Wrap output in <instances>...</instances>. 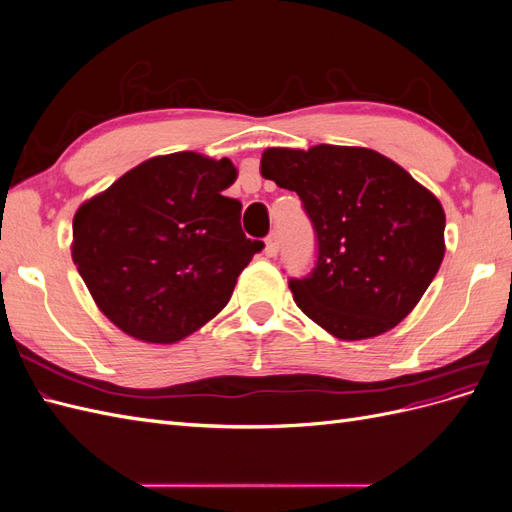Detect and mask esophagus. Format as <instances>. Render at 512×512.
Instances as JSON below:
<instances>
[{
  "mask_svg": "<svg viewBox=\"0 0 512 512\" xmlns=\"http://www.w3.org/2000/svg\"><path fill=\"white\" fill-rule=\"evenodd\" d=\"M277 252H280V235H277V232H271L265 241V254L273 258L277 256Z\"/></svg>",
  "mask_w": 512,
  "mask_h": 512,
  "instance_id": "esophagus-1",
  "label": "esophagus"
}]
</instances>
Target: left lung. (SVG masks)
Masks as SVG:
<instances>
[{
	"label": "left lung",
	"instance_id": "left-lung-1",
	"mask_svg": "<svg viewBox=\"0 0 512 512\" xmlns=\"http://www.w3.org/2000/svg\"><path fill=\"white\" fill-rule=\"evenodd\" d=\"M260 175L297 192L316 228V269L290 282L301 312L348 342L397 327L442 265L440 200L367 147H269Z\"/></svg>",
	"mask_w": 512,
	"mask_h": 512
}]
</instances>
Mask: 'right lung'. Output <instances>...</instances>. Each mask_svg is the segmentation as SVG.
Masks as SVG:
<instances>
[{
    "label": "right lung",
    "mask_w": 512,
    "mask_h": 512,
    "mask_svg": "<svg viewBox=\"0 0 512 512\" xmlns=\"http://www.w3.org/2000/svg\"><path fill=\"white\" fill-rule=\"evenodd\" d=\"M228 158L141 162L76 209L70 252L100 312L145 344H175L218 316L260 241L241 230Z\"/></svg>",
    "instance_id": "add662e5"
}]
</instances>
